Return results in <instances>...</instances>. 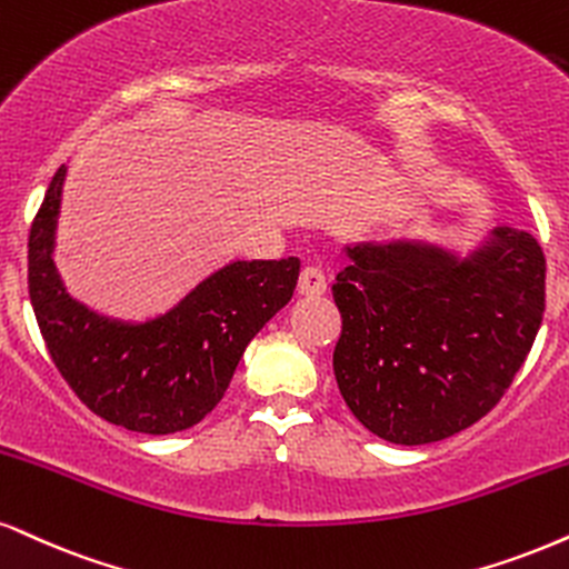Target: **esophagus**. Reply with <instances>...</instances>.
<instances>
[{
  "mask_svg": "<svg viewBox=\"0 0 569 569\" xmlns=\"http://www.w3.org/2000/svg\"><path fill=\"white\" fill-rule=\"evenodd\" d=\"M327 292V279L321 269L317 266H306L303 271H300V279H298V296H306V298H319Z\"/></svg>",
  "mask_w": 569,
  "mask_h": 569,
  "instance_id": "obj_1",
  "label": "esophagus"
}]
</instances>
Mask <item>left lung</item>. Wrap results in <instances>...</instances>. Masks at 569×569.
<instances>
[{
    "label": "left lung",
    "mask_w": 569,
    "mask_h": 569,
    "mask_svg": "<svg viewBox=\"0 0 569 569\" xmlns=\"http://www.w3.org/2000/svg\"><path fill=\"white\" fill-rule=\"evenodd\" d=\"M332 284L335 380L353 417L398 446L467 430L501 401L546 308V258L499 227L459 258L430 242H359Z\"/></svg>",
    "instance_id": "left-lung-1"
}]
</instances>
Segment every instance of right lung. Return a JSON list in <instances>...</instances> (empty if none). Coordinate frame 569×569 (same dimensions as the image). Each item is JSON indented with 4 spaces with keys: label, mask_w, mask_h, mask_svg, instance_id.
<instances>
[{
    "label": "right lung",
    "mask_w": 569,
    "mask_h": 569,
    "mask_svg": "<svg viewBox=\"0 0 569 569\" xmlns=\"http://www.w3.org/2000/svg\"><path fill=\"white\" fill-rule=\"evenodd\" d=\"M66 166L28 234V296L49 356L97 417L144 435L198 425L219 406L248 342L290 303L300 261H234L163 317L129 325L73 300L54 269Z\"/></svg>",
    "instance_id": "add662e5"
}]
</instances>
